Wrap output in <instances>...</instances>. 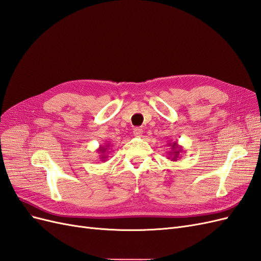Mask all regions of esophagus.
<instances>
[{"mask_svg": "<svg viewBox=\"0 0 261 261\" xmlns=\"http://www.w3.org/2000/svg\"><path fill=\"white\" fill-rule=\"evenodd\" d=\"M143 129L141 128H139V127H136V128H134V130H133V134H134V136H136V137H140L141 135H143Z\"/></svg>", "mask_w": 261, "mask_h": 261, "instance_id": "1", "label": "esophagus"}]
</instances>
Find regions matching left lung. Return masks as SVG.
<instances>
[{"label": "left lung", "mask_w": 261, "mask_h": 261, "mask_svg": "<svg viewBox=\"0 0 261 261\" xmlns=\"http://www.w3.org/2000/svg\"><path fill=\"white\" fill-rule=\"evenodd\" d=\"M168 146L171 148L170 151L168 152L169 156L168 159H171V161H176L180 158V153L183 152V147L177 144V141H173V143H169Z\"/></svg>", "instance_id": "8db88e82"}]
</instances>
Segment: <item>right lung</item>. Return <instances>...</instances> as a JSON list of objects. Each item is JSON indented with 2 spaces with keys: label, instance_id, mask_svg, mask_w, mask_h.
Wrapping results in <instances>:
<instances>
[{
  "label": "right lung",
  "instance_id": "1",
  "mask_svg": "<svg viewBox=\"0 0 261 261\" xmlns=\"http://www.w3.org/2000/svg\"><path fill=\"white\" fill-rule=\"evenodd\" d=\"M109 149H110V144L107 143L105 144V146H100L99 149L97 150V152L100 153L99 158L101 161H107V158H108V153H109ZM111 152V151H110Z\"/></svg>",
  "mask_w": 261,
  "mask_h": 261
}]
</instances>
